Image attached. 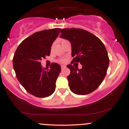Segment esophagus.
Segmentation results:
<instances>
[{
    "label": "esophagus",
    "mask_w": 129,
    "mask_h": 129,
    "mask_svg": "<svg viewBox=\"0 0 129 129\" xmlns=\"http://www.w3.org/2000/svg\"><path fill=\"white\" fill-rule=\"evenodd\" d=\"M66 66H63V65H62L61 66V69H66Z\"/></svg>",
    "instance_id": "1"
}]
</instances>
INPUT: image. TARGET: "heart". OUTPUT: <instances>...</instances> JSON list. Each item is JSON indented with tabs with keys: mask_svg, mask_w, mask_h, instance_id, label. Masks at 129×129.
Here are the masks:
<instances>
[{
	"mask_svg": "<svg viewBox=\"0 0 129 129\" xmlns=\"http://www.w3.org/2000/svg\"><path fill=\"white\" fill-rule=\"evenodd\" d=\"M60 62H64V61H65V60H63V59H62V60H60Z\"/></svg>",
	"mask_w": 129,
	"mask_h": 129,
	"instance_id": "1",
	"label": "heart"
}]
</instances>
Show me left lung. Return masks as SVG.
Masks as SVG:
<instances>
[{
    "mask_svg": "<svg viewBox=\"0 0 129 129\" xmlns=\"http://www.w3.org/2000/svg\"><path fill=\"white\" fill-rule=\"evenodd\" d=\"M61 38L70 41L72 45L73 62H79L82 68L72 64L67 76L70 89L76 94L84 95L93 92L101 85L109 67V59L106 47L98 37L80 28H63Z\"/></svg>",
    "mask_w": 129,
    "mask_h": 129,
    "instance_id": "1",
    "label": "left lung"
}]
</instances>
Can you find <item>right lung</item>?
<instances>
[{
  "label": "right lung",
  "instance_id": "obj_1",
  "mask_svg": "<svg viewBox=\"0 0 129 129\" xmlns=\"http://www.w3.org/2000/svg\"><path fill=\"white\" fill-rule=\"evenodd\" d=\"M60 31V28H53L35 33L22 41L14 53L13 63L16 77L35 96H49L55 90L60 65L53 62L50 69H45L41 60L50 56L51 45Z\"/></svg>",
  "mask_w": 129,
  "mask_h": 129
}]
</instances>
